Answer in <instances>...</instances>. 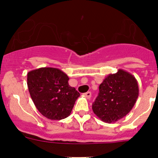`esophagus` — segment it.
I'll list each match as a JSON object with an SVG mask.
<instances>
[{
    "label": "esophagus",
    "instance_id": "esophagus-1",
    "mask_svg": "<svg viewBox=\"0 0 158 158\" xmlns=\"http://www.w3.org/2000/svg\"><path fill=\"white\" fill-rule=\"evenodd\" d=\"M91 95H92V93H91L90 92H85V93H84V96H85L86 98H88V99L91 98Z\"/></svg>",
    "mask_w": 158,
    "mask_h": 158
}]
</instances>
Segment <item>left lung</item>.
I'll return each mask as SVG.
<instances>
[{"label":"left lung","instance_id":"left-lung-1","mask_svg":"<svg viewBox=\"0 0 158 158\" xmlns=\"http://www.w3.org/2000/svg\"><path fill=\"white\" fill-rule=\"evenodd\" d=\"M139 95L138 81L123 69L109 74L99 85V93L92 104L95 115L106 123L120 120L128 114Z\"/></svg>","mask_w":158,"mask_h":158}]
</instances>
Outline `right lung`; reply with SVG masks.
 Returning <instances> with one entry per match:
<instances>
[{"instance_id":"add662e5","label":"right lung","mask_w":158,"mask_h":158,"mask_svg":"<svg viewBox=\"0 0 158 158\" xmlns=\"http://www.w3.org/2000/svg\"><path fill=\"white\" fill-rule=\"evenodd\" d=\"M69 78L57 68L42 67L27 73V87L38 111L50 120H61L71 114L80 94L69 85Z\"/></svg>"}]
</instances>
